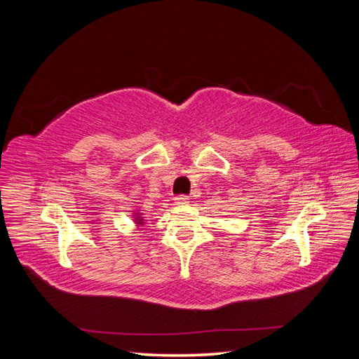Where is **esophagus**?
Masks as SVG:
<instances>
[{
	"instance_id": "obj_1",
	"label": "esophagus",
	"mask_w": 359,
	"mask_h": 359,
	"mask_svg": "<svg viewBox=\"0 0 359 359\" xmlns=\"http://www.w3.org/2000/svg\"><path fill=\"white\" fill-rule=\"evenodd\" d=\"M189 198L187 196H177L175 198V205H187Z\"/></svg>"
}]
</instances>
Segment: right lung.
<instances>
[{"label": "right lung", "instance_id": "right-lung-1", "mask_svg": "<svg viewBox=\"0 0 359 359\" xmlns=\"http://www.w3.org/2000/svg\"><path fill=\"white\" fill-rule=\"evenodd\" d=\"M135 215H133V222H135V224L137 226V227H140V226H144L145 224V219L142 217V212H140L139 210H136V211H132Z\"/></svg>", "mask_w": 359, "mask_h": 359}]
</instances>
